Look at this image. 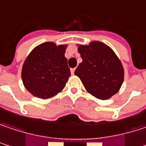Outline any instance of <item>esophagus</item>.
<instances>
[{
    "label": "esophagus",
    "instance_id": "1",
    "mask_svg": "<svg viewBox=\"0 0 146 146\" xmlns=\"http://www.w3.org/2000/svg\"><path fill=\"white\" fill-rule=\"evenodd\" d=\"M74 72H75V68H71V73L72 74H74Z\"/></svg>",
    "mask_w": 146,
    "mask_h": 146
}]
</instances>
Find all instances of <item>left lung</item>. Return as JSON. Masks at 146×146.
I'll return each instance as SVG.
<instances>
[{"label": "left lung", "instance_id": "1", "mask_svg": "<svg viewBox=\"0 0 146 146\" xmlns=\"http://www.w3.org/2000/svg\"><path fill=\"white\" fill-rule=\"evenodd\" d=\"M82 62L75 70L86 90L97 98L106 100L119 91L124 79V70L115 53L103 43L94 41L80 45Z\"/></svg>", "mask_w": 146, "mask_h": 146}]
</instances>
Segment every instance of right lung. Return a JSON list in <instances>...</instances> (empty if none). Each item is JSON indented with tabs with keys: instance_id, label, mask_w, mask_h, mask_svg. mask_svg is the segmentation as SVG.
<instances>
[{
	"instance_id": "right-lung-1",
	"label": "right lung",
	"mask_w": 146,
	"mask_h": 146,
	"mask_svg": "<svg viewBox=\"0 0 146 146\" xmlns=\"http://www.w3.org/2000/svg\"><path fill=\"white\" fill-rule=\"evenodd\" d=\"M66 45L44 43L27 57L22 68V80L32 95L47 99L64 89L71 76L65 58Z\"/></svg>"
}]
</instances>
